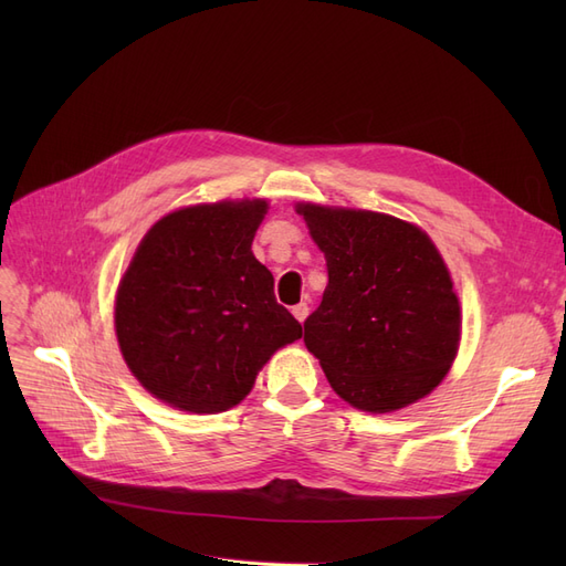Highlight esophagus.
<instances>
[{
    "label": "esophagus",
    "mask_w": 566,
    "mask_h": 566,
    "mask_svg": "<svg viewBox=\"0 0 566 566\" xmlns=\"http://www.w3.org/2000/svg\"><path fill=\"white\" fill-rule=\"evenodd\" d=\"M293 316H295L300 323H304V318L310 316V304H306V302L295 304V306H293Z\"/></svg>",
    "instance_id": "34e87169"
}]
</instances>
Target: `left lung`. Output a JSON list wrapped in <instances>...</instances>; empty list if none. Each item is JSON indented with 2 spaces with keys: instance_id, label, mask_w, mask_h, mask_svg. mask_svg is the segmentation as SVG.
Segmentation results:
<instances>
[{
  "instance_id": "8db88e82",
  "label": "left lung",
  "mask_w": 566,
  "mask_h": 566,
  "mask_svg": "<svg viewBox=\"0 0 566 566\" xmlns=\"http://www.w3.org/2000/svg\"><path fill=\"white\" fill-rule=\"evenodd\" d=\"M328 285L304 345L354 408L389 413L430 394L460 342L451 273L422 229L397 217L300 202Z\"/></svg>"
}]
</instances>
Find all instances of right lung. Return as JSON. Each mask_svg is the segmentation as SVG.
I'll list each match as a JSON object with an SVG mask.
<instances>
[{
  "label": "right lung",
  "mask_w": 566,
  "mask_h": 566,
  "mask_svg": "<svg viewBox=\"0 0 566 566\" xmlns=\"http://www.w3.org/2000/svg\"><path fill=\"white\" fill-rule=\"evenodd\" d=\"M266 200L169 212L134 252L115 297V333L134 378L188 413L241 403L271 354L302 337L273 297L252 241Z\"/></svg>",
  "instance_id": "add662e5"
}]
</instances>
